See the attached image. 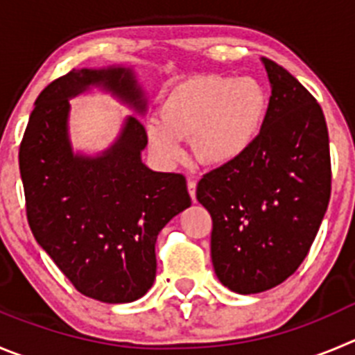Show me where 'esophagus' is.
I'll return each mask as SVG.
<instances>
[{"mask_svg":"<svg viewBox=\"0 0 355 355\" xmlns=\"http://www.w3.org/2000/svg\"><path fill=\"white\" fill-rule=\"evenodd\" d=\"M196 180H193V178H191V180L187 182V189H189V194H191V198H193V201H196Z\"/></svg>","mask_w":355,"mask_h":355,"instance_id":"esophagus-1","label":"esophagus"}]
</instances>
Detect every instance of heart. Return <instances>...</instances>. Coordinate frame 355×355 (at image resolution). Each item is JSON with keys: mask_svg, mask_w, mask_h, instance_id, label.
I'll return each instance as SVG.
<instances>
[{"mask_svg": "<svg viewBox=\"0 0 355 355\" xmlns=\"http://www.w3.org/2000/svg\"><path fill=\"white\" fill-rule=\"evenodd\" d=\"M268 99L254 78L220 75L189 78L162 101L161 119L147 124V140L155 157L175 164L191 138L194 159L205 166H227L256 144L266 119Z\"/></svg>", "mask_w": 355, "mask_h": 355, "instance_id": "obj_1", "label": "heart"}]
</instances>
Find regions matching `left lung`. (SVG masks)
<instances>
[{
	"instance_id": "8db88e82",
	"label": "left lung",
	"mask_w": 355,
	"mask_h": 355,
	"mask_svg": "<svg viewBox=\"0 0 355 355\" xmlns=\"http://www.w3.org/2000/svg\"><path fill=\"white\" fill-rule=\"evenodd\" d=\"M271 84L252 148L203 175L196 198L211 215V263L238 294L277 287L300 268L331 196L322 108L286 68L261 59Z\"/></svg>"
}]
</instances>
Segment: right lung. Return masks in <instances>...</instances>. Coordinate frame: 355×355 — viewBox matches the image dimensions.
Segmentation results:
<instances>
[{
    "label": "right lung",
    "mask_w": 355,
    "mask_h": 355,
    "mask_svg": "<svg viewBox=\"0 0 355 355\" xmlns=\"http://www.w3.org/2000/svg\"><path fill=\"white\" fill-rule=\"evenodd\" d=\"M91 85L112 92L138 115L147 99L131 68L71 69L40 92L19 166L28 223L40 247L78 293L103 303H131L155 278V241L175 215L191 207L180 173L141 162L147 132L128 117L99 155L75 154L68 135L69 99Z\"/></svg>",
    "instance_id": "obj_1"
}]
</instances>
